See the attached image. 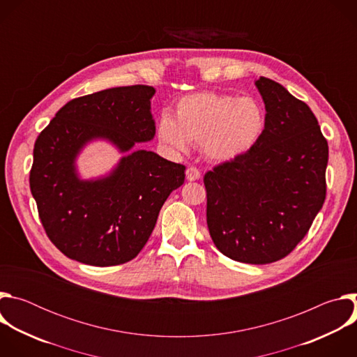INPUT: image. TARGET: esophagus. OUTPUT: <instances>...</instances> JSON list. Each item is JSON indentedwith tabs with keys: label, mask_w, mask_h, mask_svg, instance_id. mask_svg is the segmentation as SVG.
<instances>
[{
	"label": "esophagus",
	"mask_w": 357,
	"mask_h": 357,
	"mask_svg": "<svg viewBox=\"0 0 357 357\" xmlns=\"http://www.w3.org/2000/svg\"><path fill=\"white\" fill-rule=\"evenodd\" d=\"M199 178H200V172H199L196 168L190 167V168H188V169H186V179H188L189 182L197 181Z\"/></svg>",
	"instance_id": "1"
}]
</instances>
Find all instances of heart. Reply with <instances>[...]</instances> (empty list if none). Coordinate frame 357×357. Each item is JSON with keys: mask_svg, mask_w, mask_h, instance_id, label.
Segmentation results:
<instances>
[{"mask_svg": "<svg viewBox=\"0 0 357 357\" xmlns=\"http://www.w3.org/2000/svg\"><path fill=\"white\" fill-rule=\"evenodd\" d=\"M266 130V113L254 97H234L216 91H197L181 97L174 119L162 114L158 139L174 152L200 144L213 162H230L250 152Z\"/></svg>", "mask_w": 357, "mask_h": 357, "instance_id": "heart-1", "label": "heart"}]
</instances>
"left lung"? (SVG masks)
I'll return each mask as SVG.
<instances>
[{"label":"left lung","mask_w":357,"mask_h":357,"mask_svg":"<svg viewBox=\"0 0 357 357\" xmlns=\"http://www.w3.org/2000/svg\"><path fill=\"white\" fill-rule=\"evenodd\" d=\"M254 84L266 106L260 141L209 171L203 182L218 250L234 261L268 264L295 248L322 209L329 149L303 101L271 79Z\"/></svg>","instance_id":"1"}]
</instances>
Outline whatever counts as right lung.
Instances as JSON below:
<instances>
[{"label": "right lung", "instance_id": "obj_1", "mask_svg": "<svg viewBox=\"0 0 357 357\" xmlns=\"http://www.w3.org/2000/svg\"><path fill=\"white\" fill-rule=\"evenodd\" d=\"M154 94V87L137 84L73 98L36 138L31 192L47 237L66 257L97 267L132 260L183 183V165L137 148L155 135ZM96 140L123 157L107 174L84 180L77 158Z\"/></svg>", "mask_w": 357, "mask_h": 357}]
</instances>
